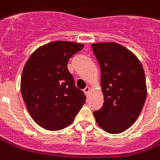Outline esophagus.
<instances>
[{
    "mask_svg": "<svg viewBox=\"0 0 160 160\" xmlns=\"http://www.w3.org/2000/svg\"><path fill=\"white\" fill-rule=\"evenodd\" d=\"M90 91H91V87L90 86H86L85 89H84V92H85V95H88L90 93Z\"/></svg>",
    "mask_w": 160,
    "mask_h": 160,
    "instance_id": "esophagus-1",
    "label": "esophagus"
}]
</instances>
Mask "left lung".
<instances>
[{"mask_svg": "<svg viewBox=\"0 0 160 160\" xmlns=\"http://www.w3.org/2000/svg\"><path fill=\"white\" fill-rule=\"evenodd\" d=\"M91 48L101 67L104 96L103 106L94 112V117L103 130L120 133L135 122L143 107L144 70L137 56L117 42H96Z\"/></svg>", "mask_w": 160, "mask_h": 160, "instance_id": "8db88e82", "label": "left lung"}]
</instances>
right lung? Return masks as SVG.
I'll list each match as a JSON object with an SVG mask.
<instances>
[{"label":"right lung","mask_w":160,"mask_h":160,"mask_svg":"<svg viewBox=\"0 0 160 160\" xmlns=\"http://www.w3.org/2000/svg\"><path fill=\"white\" fill-rule=\"evenodd\" d=\"M83 48L79 42H51L34 51L25 64L22 96L32 118L44 129L58 131L70 125L85 103V94L67 68Z\"/></svg>","instance_id":"add662e5"}]
</instances>
